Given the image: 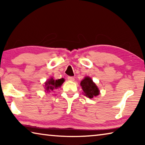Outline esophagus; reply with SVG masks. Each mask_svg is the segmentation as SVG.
<instances>
[{"mask_svg":"<svg viewBox=\"0 0 145 145\" xmlns=\"http://www.w3.org/2000/svg\"><path fill=\"white\" fill-rule=\"evenodd\" d=\"M68 80H70V81H73V80H75V78L73 77H71V76H69V77H68Z\"/></svg>","mask_w":145,"mask_h":145,"instance_id":"34e87169","label":"esophagus"}]
</instances>
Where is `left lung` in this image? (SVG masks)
<instances>
[{
  "instance_id": "left-lung-1",
  "label": "left lung",
  "mask_w": 145,
  "mask_h": 145,
  "mask_svg": "<svg viewBox=\"0 0 145 145\" xmlns=\"http://www.w3.org/2000/svg\"><path fill=\"white\" fill-rule=\"evenodd\" d=\"M80 86L85 93L86 96L92 99L99 94V90L94 82H93L91 78L89 77H85L80 82Z\"/></svg>"
}]
</instances>
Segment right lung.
Wrapping results in <instances>:
<instances>
[{
    "label": "right lung",
    "mask_w": 145,
    "mask_h": 145,
    "mask_svg": "<svg viewBox=\"0 0 145 145\" xmlns=\"http://www.w3.org/2000/svg\"><path fill=\"white\" fill-rule=\"evenodd\" d=\"M65 81L64 78H60V79L54 80V78H51L47 82H45V89L47 92L52 91L54 89H57L59 87H61L63 82Z\"/></svg>",
    "instance_id": "obj_1"
}]
</instances>
